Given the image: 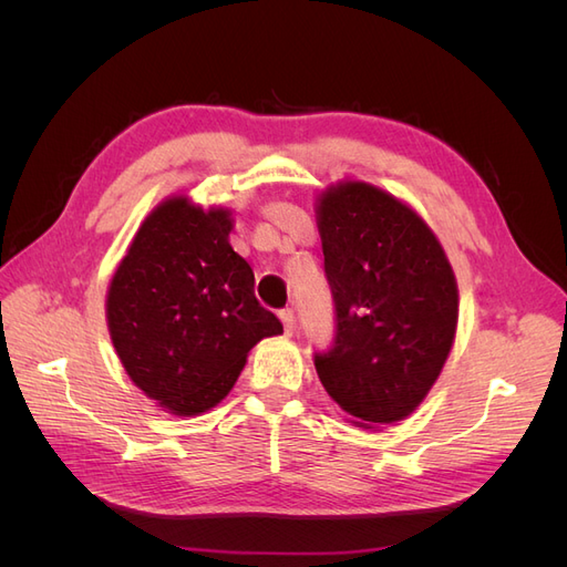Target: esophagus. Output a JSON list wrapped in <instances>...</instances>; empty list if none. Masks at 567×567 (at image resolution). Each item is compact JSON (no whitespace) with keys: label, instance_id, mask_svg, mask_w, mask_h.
<instances>
[{"label":"esophagus","instance_id":"obj_1","mask_svg":"<svg viewBox=\"0 0 567 567\" xmlns=\"http://www.w3.org/2000/svg\"><path fill=\"white\" fill-rule=\"evenodd\" d=\"M279 319H281V323H284V331H286L288 336L293 333V329H296V315H293V310H290V307H286V310L279 312Z\"/></svg>","mask_w":567,"mask_h":567}]
</instances>
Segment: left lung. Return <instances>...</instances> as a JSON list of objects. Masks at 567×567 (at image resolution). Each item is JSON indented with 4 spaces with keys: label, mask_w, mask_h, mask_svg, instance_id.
I'll use <instances>...</instances> for the list:
<instances>
[{
    "label": "left lung",
    "mask_w": 567,
    "mask_h": 567,
    "mask_svg": "<svg viewBox=\"0 0 567 567\" xmlns=\"http://www.w3.org/2000/svg\"><path fill=\"white\" fill-rule=\"evenodd\" d=\"M323 269L336 302L319 381L357 425L398 423L435 385L454 346L458 288L416 210L367 182L317 198Z\"/></svg>",
    "instance_id": "obj_1"
}]
</instances>
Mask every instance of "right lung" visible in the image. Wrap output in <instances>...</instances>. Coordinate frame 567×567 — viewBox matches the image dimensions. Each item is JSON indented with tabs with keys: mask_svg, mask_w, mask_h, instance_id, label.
<instances>
[{
	"mask_svg": "<svg viewBox=\"0 0 567 567\" xmlns=\"http://www.w3.org/2000/svg\"><path fill=\"white\" fill-rule=\"evenodd\" d=\"M231 210L165 198L142 221L106 296L113 348L132 383L167 414L198 416L227 398L248 352L284 333L234 252Z\"/></svg>",
	"mask_w": 567,
	"mask_h": 567,
	"instance_id": "1",
	"label": "right lung"
}]
</instances>
